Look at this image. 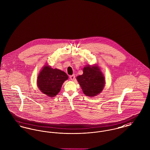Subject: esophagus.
<instances>
[{
  "mask_svg": "<svg viewBox=\"0 0 150 150\" xmlns=\"http://www.w3.org/2000/svg\"><path fill=\"white\" fill-rule=\"evenodd\" d=\"M69 78L71 81H74L75 78V75H70L69 76Z\"/></svg>",
  "mask_w": 150,
  "mask_h": 150,
  "instance_id": "obj_1",
  "label": "esophagus"
}]
</instances>
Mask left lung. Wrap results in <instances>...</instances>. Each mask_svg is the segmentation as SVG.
I'll list each match as a JSON object with an SVG mask.
<instances>
[{
  "instance_id": "1",
  "label": "left lung",
  "mask_w": 150,
  "mask_h": 150,
  "mask_svg": "<svg viewBox=\"0 0 150 150\" xmlns=\"http://www.w3.org/2000/svg\"><path fill=\"white\" fill-rule=\"evenodd\" d=\"M83 74L76 77L83 93L88 96H95L102 91L105 85V79L102 72L97 65H87Z\"/></svg>"
}]
</instances>
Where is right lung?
I'll list each match as a JSON object with an SVG mask.
<instances>
[{
	"instance_id": "obj_1",
	"label": "right lung",
	"mask_w": 150,
	"mask_h": 150,
	"mask_svg": "<svg viewBox=\"0 0 150 150\" xmlns=\"http://www.w3.org/2000/svg\"><path fill=\"white\" fill-rule=\"evenodd\" d=\"M69 78L63 71L45 66L38 76L37 86L41 92L50 97L55 96L60 91L64 81Z\"/></svg>"
}]
</instances>
